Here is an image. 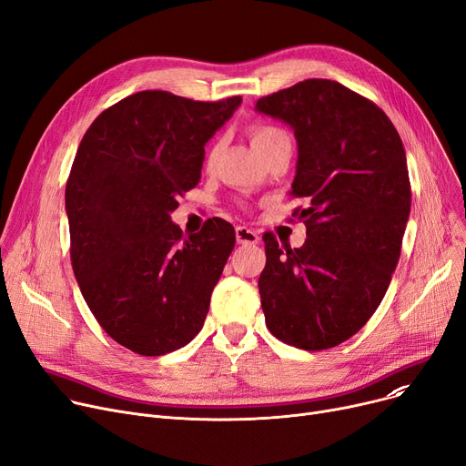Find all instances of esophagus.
I'll use <instances>...</instances> for the list:
<instances>
[{
  "instance_id": "esophagus-1",
  "label": "esophagus",
  "mask_w": 466,
  "mask_h": 466,
  "mask_svg": "<svg viewBox=\"0 0 466 466\" xmlns=\"http://www.w3.org/2000/svg\"><path fill=\"white\" fill-rule=\"evenodd\" d=\"M236 239H238V243H241V246H255V243H258L260 236L253 228L238 227L236 228Z\"/></svg>"
}]
</instances>
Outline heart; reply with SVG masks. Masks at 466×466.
Instances as JSON below:
<instances>
[{"mask_svg": "<svg viewBox=\"0 0 466 466\" xmlns=\"http://www.w3.org/2000/svg\"><path fill=\"white\" fill-rule=\"evenodd\" d=\"M249 137H251L253 147L262 157L270 153L274 147H278L281 141L289 139V136L283 130H279L276 127H266V125L253 127L251 132H249ZM220 153H223V139H215L206 151V167L208 169L215 167Z\"/></svg>", "mask_w": 466, "mask_h": 466, "instance_id": "obj_1", "label": "heart"}]
</instances>
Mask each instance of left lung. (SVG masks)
Wrapping results in <instances>:
<instances>
[{
  "mask_svg": "<svg viewBox=\"0 0 466 466\" xmlns=\"http://www.w3.org/2000/svg\"><path fill=\"white\" fill-rule=\"evenodd\" d=\"M257 111L279 118L299 143L292 217L306 243L279 249L264 234L258 278L266 327L306 351L334 348L381 304L400 258L411 190L402 139L364 96L329 79H306L264 96Z\"/></svg>",
  "mask_w": 466,
  "mask_h": 466,
  "instance_id": "8db88e82",
  "label": "left lung"
}]
</instances>
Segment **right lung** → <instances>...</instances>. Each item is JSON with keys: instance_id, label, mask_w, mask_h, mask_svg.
Listing matches in <instances>:
<instances>
[{"instance_id": "add662e5", "label": "right lung", "mask_w": 466, "mask_h": 466, "mask_svg": "<svg viewBox=\"0 0 466 466\" xmlns=\"http://www.w3.org/2000/svg\"><path fill=\"white\" fill-rule=\"evenodd\" d=\"M239 104V96L194 102L136 92L97 115L73 160V274L96 321L137 355L176 351L204 327L236 234L213 217L183 238L169 213L198 185L204 145Z\"/></svg>"}]
</instances>
